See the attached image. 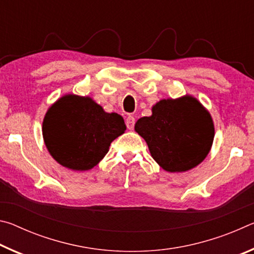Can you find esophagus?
Masks as SVG:
<instances>
[{
	"mask_svg": "<svg viewBox=\"0 0 254 254\" xmlns=\"http://www.w3.org/2000/svg\"><path fill=\"white\" fill-rule=\"evenodd\" d=\"M127 127L128 130H133V127H134V123H135V119L134 117H132V115H128V117L127 118Z\"/></svg>",
	"mask_w": 254,
	"mask_h": 254,
	"instance_id": "obj_1",
	"label": "esophagus"
}]
</instances>
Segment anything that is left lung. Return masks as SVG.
Here are the masks:
<instances>
[{"label": "left lung", "instance_id": "8db88e82", "mask_svg": "<svg viewBox=\"0 0 254 254\" xmlns=\"http://www.w3.org/2000/svg\"><path fill=\"white\" fill-rule=\"evenodd\" d=\"M134 130L147 142L151 157L168 173H184L203 162L215 135L209 112L188 94L156 103L152 114L137 120Z\"/></svg>", "mask_w": 254, "mask_h": 254}]
</instances>
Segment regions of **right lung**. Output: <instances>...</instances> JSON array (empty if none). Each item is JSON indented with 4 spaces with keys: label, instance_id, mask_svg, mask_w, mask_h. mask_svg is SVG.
<instances>
[{
    "label": "right lung",
    "instance_id": "add662e5",
    "mask_svg": "<svg viewBox=\"0 0 254 254\" xmlns=\"http://www.w3.org/2000/svg\"><path fill=\"white\" fill-rule=\"evenodd\" d=\"M127 126L89 96L66 94L51 105L42 122L47 149L59 165L75 171L95 167Z\"/></svg>",
    "mask_w": 254,
    "mask_h": 254
}]
</instances>
